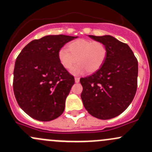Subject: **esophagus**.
<instances>
[{
	"label": "esophagus",
	"mask_w": 152,
	"mask_h": 152,
	"mask_svg": "<svg viewBox=\"0 0 152 152\" xmlns=\"http://www.w3.org/2000/svg\"><path fill=\"white\" fill-rule=\"evenodd\" d=\"M79 80H80V79L79 77H75V82L76 83H79Z\"/></svg>",
	"instance_id": "1"
}]
</instances>
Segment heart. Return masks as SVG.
Here are the masks:
<instances>
[{"mask_svg":"<svg viewBox=\"0 0 152 152\" xmlns=\"http://www.w3.org/2000/svg\"><path fill=\"white\" fill-rule=\"evenodd\" d=\"M108 55L107 47L99 41L77 39L69 43L67 50L61 49L58 58L65 69L71 70L74 75L86 73H93L100 68L105 62Z\"/></svg>","mask_w":152,"mask_h":152,"instance_id":"heart-1","label":"heart"}]
</instances>
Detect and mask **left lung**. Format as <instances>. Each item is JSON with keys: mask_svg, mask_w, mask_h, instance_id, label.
Masks as SVG:
<instances>
[{"mask_svg": "<svg viewBox=\"0 0 152 152\" xmlns=\"http://www.w3.org/2000/svg\"><path fill=\"white\" fill-rule=\"evenodd\" d=\"M104 43L105 62L92 75L80 79L81 98L90 115L108 120L121 115L133 101L137 89L138 61L126 43L110 35H89Z\"/></svg>", "mask_w": 152, "mask_h": 152, "instance_id": "1", "label": "left lung"}]
</instances>
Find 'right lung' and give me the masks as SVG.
Returning a JSON list of instances; mask_svg holds the SVG:
<instances>
[{"label": "right lung", "instance_id": "add662e5", "mask_svg": "<svg viewBox=\"0 0 152 152\" xmlns=\"http://www.w3.org/2000/svg\"><path fill=\"white\" fill-rule=\"evenodd\" d=\"M77 37L45 36L30 42L15 62L13 88L20 107L39 121L61 115L74 77L61 64L58 53Z\"/></svg>", "mask_w": 152, "mask_h": 152}]
</instances>
